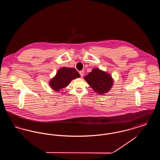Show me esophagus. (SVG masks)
<instances>
[{"instance_id":"34e87169","label":"esophagus","mask_w":160,"mask_h":160,"mask_svg":"<svg viewBox=\"0 0 160 160\" xmlns=\"http://www.w3.org/2000/svg\"><path fill=\"white\" fill-rule=\"evenodd\" d=\"M84 71L83 70H82V71H81L79 72V73H80L81 77H83V76L84 75Z\"/></svg>"}]
</instances>
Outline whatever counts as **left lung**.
<instances>
[{"label":"left lung","instance_id":"obj_1","mask_svg":"<svg viewBox=\"0 0 160 160\" xmlns=\"http://www.w3.org/2000/svg\"><path fill=\"white\" fill-rule=\"evenodd\" d=\"M84 79L98 95H104L110 91L114 83V79L110 73L97 68L93 69Z\"/></svg>","mask_w":160,"mask_h":160}]
</instances>
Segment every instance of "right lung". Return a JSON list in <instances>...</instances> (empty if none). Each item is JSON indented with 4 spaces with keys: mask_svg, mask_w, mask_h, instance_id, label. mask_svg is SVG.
Masks as SVG:
<instances>
[{
    "mask_svg": "<svg viewBox=\"0 0 160 160\" xmlns=\"http://www.w3.org/2000/svg\"><path fill=\"white\" fill-rule=\"evenodd\" d=\"M80 75L73 68L62 67L58 69L56 75L48 82L50 88L54 91H62L63 88L68 86L72 80L79 78Z\"/></svg>",
    "mask_w": 160,
    "mask_h": 160,
    "instance_id": "obj_1",
    "label": "right lung"
}]
</instances>
